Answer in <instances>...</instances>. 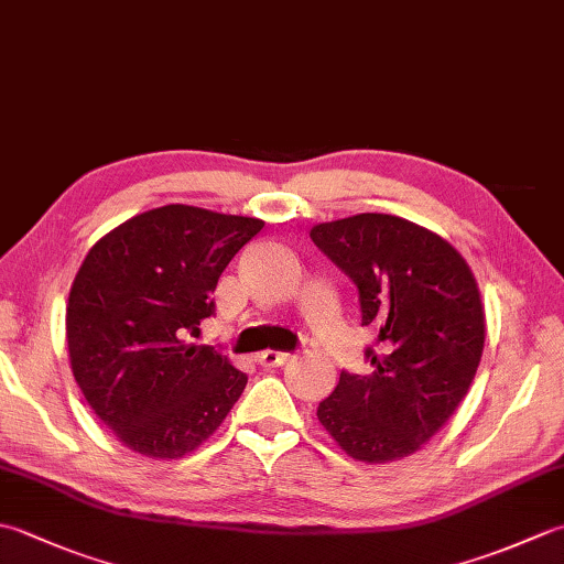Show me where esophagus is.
Returning a JSON list of instances; mask_svg holds the SVG:
<instances>
[{
    "label": "esophagus",
    "mask_w": 564,
    "mask_h": 564,
    "mask_svg": "<svg viewBox=\"0 0 564 564\" xmlns=\"http://www.w3.org/2000/svg\"><path fill=\"white\" fill-rule=\"evenodd\" d=\"M291 358H293V354L267 349V351H261V354L257 356V361H259L261 366H267V368H279V366H283V364H289Z\"/></svg>",
    "instance_id": "34e87169"
}]
</instances>
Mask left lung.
Segmentation results:
<instances>
[{"instance_id": "left-lung-1", "label": "left lung", "mask_w": 564, "mask_h": 564, "mask_svg": "<svg viewBox=\"0 0 564 564\" xmlns=\"http://www.w3.org/2000/svg\"><path fill=\"white\" fill-rule=\"evenodd\" d=\"M313 242L358 289L361 325L378 332L373 373L341 370L319 424L361 463H390L438 434L470 390L485 349V307L463 254L398 215L319 223Z\"/></svg>"}]
</instances>
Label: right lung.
Instances as JSON below:
<instances>
[{
  "label": "right lung",
  "mask_w": 564,
  "mask_h": 564,
  "mask_svg": "<svg viewBox=\"0 0 564 564\" xmlns=\"http://www.w3.org/2000/svg\"><path fill=\"white\" fill-rule=\"evenodd\" d=\"M261 227L172 203L113 227L84 257L65 315L72 376L130 451L184 458L242 394V370L186 334L213 315L220 273Z\"/></svg>",
  "instance_id": "obj_1"
}]
</instances>
